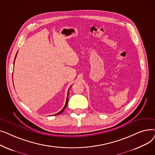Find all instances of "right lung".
<instances>
[{"label":"right lung","mask_w":155,"mask_h":155,"mask_svg":"<svg viewBox=\"0 0 155 155\" xmlns=\"http://www.w3.org/2000/svg\"><path fill=\"white\" fill-rule=\"evenodd\" d=\"M17 54H18V53H17ZM17 54H16V55H15V58H16V56H17ZM15 59H14V60H15ZM70 88H71V87H70ZM70 88L68 89V95H67V101H66V103H65V105H64V107L63 108V109H62L61 111H60L58 113L56 114H54V116H55V115H59V114H60L61 113H62V112H63V110L65 109V108H66L67 105V104H68V94H69V91H70Z\"/></svg>","instance_id":"add662e5"}]
</instances>
